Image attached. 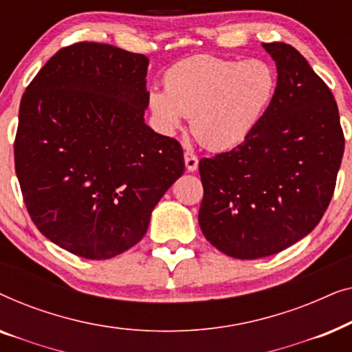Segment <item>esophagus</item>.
Returning a JSON list of instances; mask_svg holds the SVG:
<instances>
[{"mask_svg":"<svg viewBox=\"0 0 352 352\" xmlns=\"http://www.w3.org/2000/svg\"><path fill=\"white\" fill-rule=\"evenodd\" d=\"M184 162H186L187 171H195L197 166H199V158H197L195 153L190 151L184 152Z\"/></svg>","mask_w":352,"mask_h":352,"instance_id":"obj_1","label":"esophagus"}]
</instances>
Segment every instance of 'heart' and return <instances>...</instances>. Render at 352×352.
<instances>
[{
	"instance_id": "1",
	"label": "heart",
	"mask_w": 352,
	"mask_h": 352,
	"mask_svg": "<svg viewBox=\"0 0 352 352\" xmlns=\"http://www.w3.org/2000/svg\"><path fill=\"white\" fill-rule=\"evenodd\" d=\"M165 91L148 94V107L163 133L173 134L190 117L192 134L210 151L242 144L267 113L278 75L264 59L199 54L176 62L163 78Z\"/></svg>"
}]
</instances>
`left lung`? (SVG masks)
<instances>
[{
	"label": "left lung",
	"mask_w": 352,
	"mask_h": 352,
	"mask_svg": "<svg viewBox=\"0 0 352 352\" xmlns=\"http://www.w3.org/2000/svg\"><path fill=\"white\" fill-rule=\"evenodd\" d=\"M276 60V99L232 151L201 158L199 224L208 242L239 259L271 256L319 224L344 152L336 100L295 47L263 43Z\"/></svg>",
	"instance_id": "obj_1"
}]
</instances>
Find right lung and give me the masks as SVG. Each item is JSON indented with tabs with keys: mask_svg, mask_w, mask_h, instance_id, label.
<instances>
[{
	"mask_svg": "<svg viewBox=\"0 0 352 352\" xmlns=\"http://www.w3.org/2000/svg\"><path fill=\"white\" fill-rule=\"evenodd\" d=\"M148 59L104 43L65 46L27 86L14 163L38 230L88 259L126 252L184 173L176 139L144 123Z\"/></svg>",
	"mask_w": 352,
	"mask_h": 352,
	"instance_id": "obj_1",
	"label": "right lung"
}]
</instances>
